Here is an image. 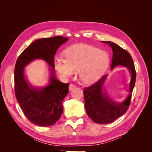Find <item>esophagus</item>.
Returning a JSON list of instances; mask_svg holds the SVG:
<instances>
[{"label":"esophagus","instance_id":"obj_1","mask_svg":"<svg viewBox=\"0 0 152 152\" xmlns=\"http://www.w3.org/2000/svg\"><path fill=\"white\" fill-rule=\"evenodd\" d=\"M75 87H76V86H75L74 84H71L70 86H69V91H72L73 89H74L75 88Z\"/></svg>","mask_w":152,"mask_h":152}]
</instances>
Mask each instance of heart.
I'll return each instance as SVG.
<instances>
[{
    "label": "heart",
    "mask_w": 152,
    "mask_h": 152,
    "mask_svg": "<svg viewBox=\"0 0 152 152\" xmlns=\"http://www.w3.org/2000/svg\"><path fill=\"white\" fill-rule=\"evenodd\" d=\"M64 54L65 59L59 57L54 60L55 68L66 79L79 73L80 79L85 84L98 81L110 62L109 55L105 50L87 44L73 45Z\"/></svg>",
    "instance_id": "b5f03b06"
}]
</instances>
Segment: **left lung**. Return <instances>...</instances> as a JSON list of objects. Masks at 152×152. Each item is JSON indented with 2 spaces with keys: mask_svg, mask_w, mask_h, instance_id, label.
<instances>
[{
  "mask_svg": "<svg viewBox=\"0 0 152 152\" xmlns=\"http://www.w3.org/2000/svg\"><path fill=\"white\" fill-rule=\"evenodd\" d=\"M112 49L113 57L111 70L116 66L127 68L131 78L129 85L128 95L124 102L117 103L110 97L104 87L108 75H105L93 85L85 88L84 96L86 113L94 122L107 124L113 122L125 113L130 104L131 95L136 82L134 64L130 54L115 43L110 41H102Z\"/></svg>",
  "mask_w": 152,
  "mask_h": 152,
  "instance_id": "left-lung-1",
  "label": "left lung"
}]
</instances>
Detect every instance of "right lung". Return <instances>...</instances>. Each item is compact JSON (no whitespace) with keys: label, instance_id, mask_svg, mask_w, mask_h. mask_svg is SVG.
I'll list each match as a JSON object with an SVG mask.
<instances>
[{"label":"right lung","instance_id":"1","mask_svg":"<svg viewBox=\"0 0 152 152\" xmlns=\"http://www.w3.org/2000/svg\"><path fill=\"white\" fill-rule=\"evenodd\" d=\"M68 40L61 36L36 40L21 53L16 61V98L26 118L37 126L54 125L63 113V102L69 92V84L56 79L54 58L58 49ZM35 59H43L50 66L49 84L44 87L33 86L25 77L24 68Z\"/></svg>","mask_w":152,"mask_h":152}]
</instances>
